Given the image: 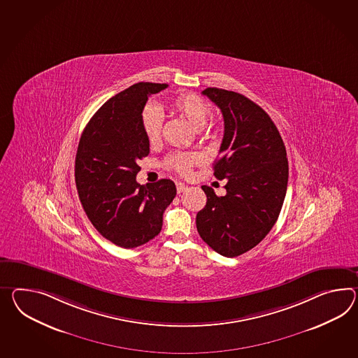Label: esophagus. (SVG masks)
<instances>
[{"instance_id": "obj_1", "label": "esophagus", "mask_w": 358, "mask_h": 358, "mask_svg": "<svg viewBox=\"0 0 358 358\" xmlns=\"http://www.w3.org/2000/svg\"><path fill=\"white\" fill-rule=\"evenodd\" d=\"M176 187H177V194H182V192L187 190V186L181 182L177 183V185H176Z\"/></svg>"}]
</instances>
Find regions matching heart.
<instances>
[{
	"label": "heart",
	"instance_id": "obj_1",
	"mask_svg": "<svg viewBox=\"0 0 358 358\" xmlns=\"http://www.w3.org/2000/svg\"><path fill=\"white\" fill-rule=\"evenodd\" d=\"M171 107L175 113L190 122L195 129H201L208 122L212 114L208 103L190 93L180 94L173 99ZM141 122L148 142L151 145L157 143L162 138L163 129V114L160 108L154 105L146 106L141 115ZM195 163H198V157L186 152L173 154L166 159V166L182 176L190 175Z\"/></svg>",
	"mask_w": 358,
	"mask_h": 358
}]
</instances>
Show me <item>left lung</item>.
Instances as JSON below:
<instances>
[{
    "mask_svg": "<svg viewBox=\"0 0 358 358\" xmlns=\"http://www.w3.org/2000/svg\"><path fill=\"white\" fill-rule=\"evenodd\" d=\"M224 116V138L213 164L227 180L224 196L201 186L207 203L196 229L213 251L236 257L262 242L282 210L287 192L286 148L271 116L243 94L218 87L201 92Z\"/></svg>",
    "mask_w": 358,
    "mask_h": 358,
    "instance_id": "obj_1",
    "label": "left lung"
}]
</instances>
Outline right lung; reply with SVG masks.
Masks as SVG:
<instances>
[{"instance_id": "1", "label": "right lung", "mask_w": 358, "mask_h": 358, "mask_svg": "<svg viewBox=\"0 0 358 358\" xmlns=\"http://www.w3.org/2000/svg\"><path fill=\"white\" fill-rule=\"evenodd\" d=\"M166 84L138 83L110 98L89 120L75 160V181L87 218L110 242L134 248L160 233L176 196L171 180L140 185L136 176L150 152L141 122L148 96Z\"/></svg>"}]
</instances>
